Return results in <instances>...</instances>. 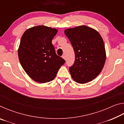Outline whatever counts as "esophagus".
Segmentation results:
<instances>
[{"label": "esophagus", "mask_w": 124, "mask_h": 124, "mask_svg": "<svg viewBox=\"0 0 124 124\" xmlns=\"http://www.w3.org/2000/svg\"><path fill=\"white\" fill-rule=\"evenodd\" d=\"M62 58H63V59L65 60H66V56H65V54H63V55L62 56Z\"/></svg>", "instance_id": "esophagus-1"}]
</instances>
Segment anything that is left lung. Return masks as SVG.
Listing matches in <instances>:
<instances>
[{
  "label": "left lung",
  "mask_w": 124,
  "mask_h": 124,
  "mask_svg": "<svg viewBox=\"0 0 124 124\" xmlns=\"http://www.w3.org/2000/svg\"><path fill=\"white\" fill-rule=\"evenodd\" d=\"M64 33L75 52V62L69 68L72 78L79 84L92 80L102 71L106 58L100 33L86 26L67 29Z\"/></svg>",
  "instance_id": "left-lung-1"
}]
</instances>
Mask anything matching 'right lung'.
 <instances>
[{
    "label": "right lung",
    "instance_id": "add662e5",
    "mask_svg": "<svg viewBox=\"0 0 124 124\" xmlns=\"http://www.w3.org/2000/svg\"><path fill=\"white\" fill-rule=\"evenodd\" d=\"M57 30L38 26L25 31L18 50L20 63L33 80L39 83L52 81L65 60L57 55L52 40Z\"/></svg>",
    "mask_w": 124,
    "mask_h": 124
}]
</instances>
